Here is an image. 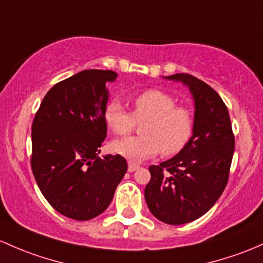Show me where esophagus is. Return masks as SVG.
I'll list each match as a JSON object with an SVG mask.
<instances>
[{
    "mask_svg": "<svg viewBox=\"0 0 263 263\" xmlns=\"http://www.w3.org/2000/svg\"><path fill=\"white\" fill-rule=\"evenodd\" d=\"M139 168V165L134 162H128V172H134Z\"/></svg>",
    "mask_w": 263,
    "mask_h": 263,
    "instance_id": "obj_1",
    "label": "esophagus"
}]
</instances>
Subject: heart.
Returning <instances> with one entry per match:
<instances>
[{"instance_id": "1", "label": "heart", "mask_w": 263, "mask_h": 263, "mask_svg": "<svg viewBox=\"0 0 263 263\" xmlns=\"http://www.w3.org/2000/svg\"><path fill=\"white\" fill-rule=\"evenodd\" d=\"M133 111L129 112L117 100L108 103L104 118L108 128L117 135H126L142 124L143 135L128 137L112 142L115 153L132 160H144L160 152L172 157L187 146L194 132V117L185 106L168 92L151 89L132 99Z\"/></svg>"}]
</instances>
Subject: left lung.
I'll use <instances>...</instances> for the list:
<instances>
[{"mask_svg":"<svg viewBox=\"0 0 263 263\" xmlns=\"http://www.w3.org/2000/svg\"><path fill=\"white\" fill-rule=\"evenodd\" d=\"M166 79L182 81L194 99V132L172 159L151 165L144 191L149 211L168 224H184L207 213L230 178L234 135L226 104L216 90L189 74Z\"/></svg>","mask_w":263,"mask_h":263,"instance_id":"8db88e82","label":"left lung"}]
</instances>
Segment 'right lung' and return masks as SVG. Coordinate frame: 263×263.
<instances>
[{
	"label": "right lung",
	"mask_w": 263,
	"mask_h": 263,
	"mask_svg": "<svg viewBox=\"0 0 263 263\" xmlns=\"http://www.w3.org/2000/svg\"><path fill=\"white\" fill-rule=\"evenodd\" d=\"M111 70H84L55 84L32 121L31 168L41 193L53 210L87 221L109 207L126 173L119 154L101 159L106 138L104 118Z\"/></svg>",
	"instance_id": "1"
}]
</instances>
